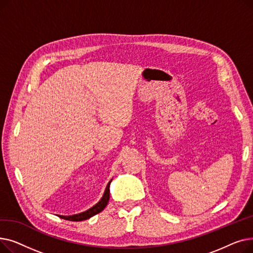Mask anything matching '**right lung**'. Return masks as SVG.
Listing matches in <instances>:
<instances>
[{
	"label": "right lung",
	"mask_w": 253,
	"mask_h": 253,
	"mask_svg": "<svg viewBox=\"0 0 253 253\" xmlns=\"http://www.w3.org/2000/svg\"><path fill=\"white\" fill-rule=\"evenodd\" d=\"M111 182H112V179L109 181L108 185H106V188H105V191L103 193L102 198L100 199L99 202L96 203L94 206H92L91 208H89L88 210H86L84 212H81V213L74 214V215H58V216L60 218L69 219V220H72V221H82V220L88 219V218L92 217L93 215L99 213V212H101L105 208V206L108 205V203H109V200H110V184H111Z\"/></svg>",
	"instance_id": "1"
}]
</instances>
